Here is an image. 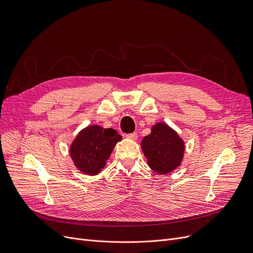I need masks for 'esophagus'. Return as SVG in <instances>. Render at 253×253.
Here are the masks:
<instances>
[{
    "instance_id": "34e87169",
    "label": "esophagus",
    "mask_w": 253,
    "mask_h": 253,
    "mask_svg": "<svg viewBox=\"0 0 253 253\" xmlns=\"http://www.w3.org/2000/svg\"><path fill=\"white\" fill-rule=\"evenodd\" d=\"M126 137L130 140H136L138 138V135H137V133H130V134H126Z\"/></svg>"
}]
</instances>
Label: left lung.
I'll use <instances>...</instances> for the list:
<instances>
[{
	"label": "left lung",
	"mask_w": 253,
	"mask_h": 253,
	"mask_svg": "<svg viewBox=\"0 0 253 253\" xmlns=\"http://www.w3.org/2000/svg\"><path fill=\"white\" fill-rule=\"evenodd\" d=\"M149 167L165 174L180 165L184 157V141L165 124H157L141 142Z\"/></svg>",
	"instance_id": "1"
}]
</instances>
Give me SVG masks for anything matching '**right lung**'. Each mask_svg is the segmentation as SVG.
Returning a JSON list of instances; mask_svg holds the SVG:
<instances>
[{"instance_id": "add662e5", "label": "right lung", "mask_w": 253, "mask_h": 253, "mask_svg": "<svg viewBox=\"0 0 253 253\" xmlns=\"http://www.w3.org/2000/svg\"><path fill=\"white\" fill-rule=\"evenodd\" d=\"M121 136L114 128L90 126L80 132L70 146V157L83 173H99Z\"/></svg>"}]
</instances>
